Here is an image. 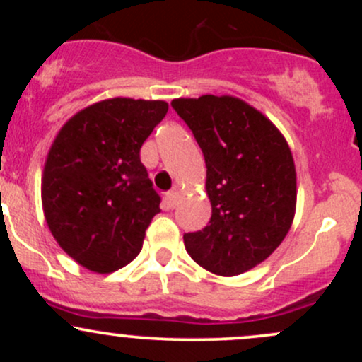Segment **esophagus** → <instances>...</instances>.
Masks as SVG:
<instances>
[{
	"label": "esophagus",
	"mask_w": 362,
	"mask_h": 362,
	"mask_svg": "<svg viewBox=\"0 0 362 362\" xmlns=\"http://www.w3.org/2000/svg\"><path fill=\"white\" fill-rule=\"evenodd\" d=\"M165 201H167V204L170 207H175L177 201H178V190L173 189V190H170V192H167V195H165Z\"/></svg>",
	"instance_id": "esophagus-1"
}]
</instances>
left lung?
Returning a JSON list of instances; mask_svg holds the SVG:
<instances>
[{"instance_id":"1","label":"left lung","mask_w":362,"mask_h":362,"mask_svg":"<svg viewBox=\"0 0 362 362\" xmlns=\"http://www.w3.org/2000/svg\"><path fill=\"white\" fill-rule=\"evenodd\" d=\"M206 160L213 207L204 230L185 233V250L206 271L231 277L259 265L282 243L296 211V168L288 141L231 95L175 98Z\"/></svg>"}]
</instances>
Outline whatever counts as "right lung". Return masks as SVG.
Listing matches in <instances>:
<instances>
[{
	"label": "right lung",
	"instance_id": "right-lung-1",
	"mask_svg": "<svg viewBox=\"0 0 362 362\" xmlns=\"http://www.w3.org/2000/svg\"><path fill=\"white\" fill-rule=\"evenodd\" d=\"M163 100L109 98L74 114L57 132L42 173V207L59 247L97 274L138 257L160 213L139 151L167 115Z\"/></svg>",
	"mask_w": 362,
	"mask_h": 362
}]
</instances>
